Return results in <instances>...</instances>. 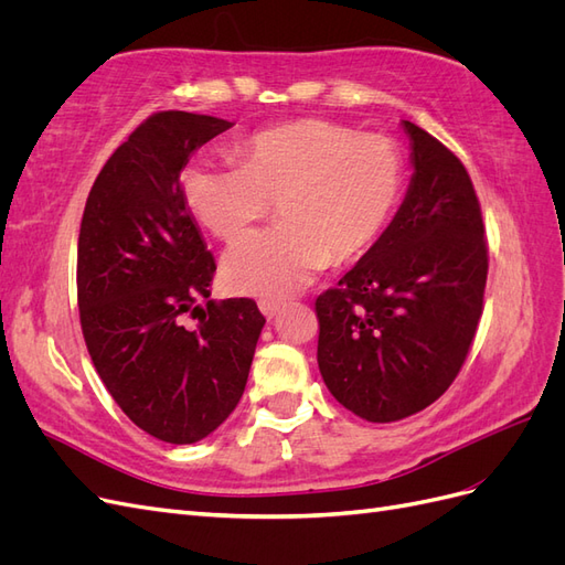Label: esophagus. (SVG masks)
<instances>
[{"instance_id": "34e87169", "label": "esophagus", "mask_w": 565, "mask_h": 565, "mask_svg": "<svg viewBox=\"0 0 565 565\" xmlns=\"http://www.w3.org/2000/svg\"><path fill=\"white\" fill-rule=\"evenodd\" d=\"M282 309H285V303H282L280 299H262V301H259V311H262L268 320L276 318Z\"/></svg>"}]
</instances>
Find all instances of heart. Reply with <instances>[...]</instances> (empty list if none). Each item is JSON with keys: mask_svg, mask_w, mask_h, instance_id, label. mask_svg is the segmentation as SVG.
<instances>
[{"mask_svg": "<svg viewBox=\"0 0 565 565\" xmlns=\"http://www.w3.org/2000/svg\"><path fill=\"white\" fill-rule=\"evenodd\" d=\"M237 160H195L181 174L188 210L228 243L276 200L280 224L247 235L226 254L224 280L237 295L282 299L328 262L355 259L382 235L401 198L396 143L324 119L254 134L237 146Z\"/></svg>", "mask_w": 565, "mask_h": 565, "instance_id": "b5f03b06", "label": "heart"}]
</instances>
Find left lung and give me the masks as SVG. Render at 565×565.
Returning a JSON list of instances; mask_svg holds the SVG:
<instances>
[{
  "label": "left lung",
  "mask_w": 565,
  "mask_h": 565,
  "mask_svg": "<svg viewBox=\"0 0 565 565\" xmlns=\"http://www.w3.org/2000/svg\"><path fill=\"white\" fill-rule=\"evenodd\" d=\"M413 177L386 231L316 299L318 367L367 422H398L455 382L483 313L486 228L465 164L403 119Z\"/></svg>",
  "instance_id": "obj_1"
}]
</instances>
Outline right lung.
<instances>
[{"label":"right lung","mask_w":565,"mask_h":565,"mask_svg":"<svg viewBox=\"0 0 565 565\" xmlns=\"http://www.w3.org/2000/svg\"><path fill=\"white\" fill-rule=\"evenodd\" d=\"M231 127L150 115L100 169L79 226L77 303L94 367L139 429L174 446L210 436L241 403L266 322L252 299H210L216 264L181 193L193 152Z\"/></svg>","instance_id":"right-lung-1"}]
</instances>
